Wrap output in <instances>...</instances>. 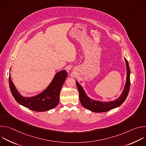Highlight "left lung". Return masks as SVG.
<instances>
[{
  "label": "left lung",
  "mask_w": 146,
  "mask_h": 146,
  "mask_svg": "<svg viewBox=\"0 0 146 146\" xmlns=\"http://www.w3.org/2000/svg\"><path fill=\"white\" fill-rule=\"evenodd\" d=\"M125 62H126L127 70V81L121 95L114 101H111L109 102H102L92 100L86 95L84 90H83L82 87L78 84V82L77 81H76V85L78 88V91L79 92L80 100L81 105L83 106L93 112L102 113V112H106L110 110H112L122 105L123 102L125 101V100L126 99L128 95L130 86H131L130 68L129 66L128 62L125 58Z\"/></svg>",
  "instance_id": "left-lung-1"
}]
</instances>
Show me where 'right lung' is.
I'll return each mask as SVG.
<instances>
[{
	"label": "right lung",
	"instance_id": "add662e5",
	"mask_svg": "<svg viewBox=\"0 0 146 146\" xmlns=\"http://www.w3.org/2000/svg\"><path fill=\"white\" fill-rule=\"evenodd\" d=\"M68 76L66 70L57 73L49 86L37 96L24 98L21 95L13 83L9 75V86L15 100L25 108L35 111H45L56 107L59 103L61 88Z\"/></svg>",
	"mask_w": 146,
	"mask_h": 146
}]
</instances>
